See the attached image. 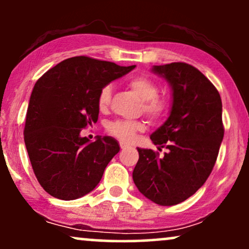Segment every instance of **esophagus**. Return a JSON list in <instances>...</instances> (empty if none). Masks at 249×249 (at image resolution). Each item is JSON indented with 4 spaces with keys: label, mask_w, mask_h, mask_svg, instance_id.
I'll list each match as a JSON object with an SVG mask.
<instances>
[{
    "label": "esophagus",
    "mask_w": 249,
    "mask_h": 249,
    "mask_svg": "<svg viewBox=\"0 0 249 249\" xmlns=\"http://www.w3.org/2000/svg\"><path fill=\"white\" fill-rule=\"evenodd\" d=\"M119 146H121V150H126V148L130 147L127 144H125V142H119Z\"/></svg>",
    "instance_id": "obj_1"
}]
</instances>
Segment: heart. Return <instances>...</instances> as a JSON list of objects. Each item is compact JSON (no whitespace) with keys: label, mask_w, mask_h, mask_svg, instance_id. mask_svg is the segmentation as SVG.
<instances>
[{"label":"heart","mask_w":249,"mask_h":249,"mask_svg":"<svg viewBox=\"0 0 249 249\" xmlns=\"http://www.w3.org/2000/svg\"><path fill=\"white\" fill-rule=\"evenodd\" d=\"M131 90L142 101V110L151 121L157 122L164 118L170 108V102L159 95V87L156 82L146 76H136L127 81ZM112 88L105 85L97 97V105L99 111H107L111 102ZM145 130L144 122L141 121H112L107 123V131L111 136L122 142H132L138 132Z\"/></svg>","instance_id":"1"}]
</instances>
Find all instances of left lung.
<instances>
[{
    "instance_id": "1",
    "label": "left lung",
    "mask_w": 249,
    "mask_h": 249,
    "mask_svg": "<svg viewBox=\"0 0 249 249\" xmlns=\"http://www.w3.org/2000/svg\"><path fill=\"white\" fill-rule=\"evenodd\" d=\"M152 71L164 77L173 91L170 117L151 134L154 145L168 151L159 157L138 148L132 177L147 199L173 206L193 196L212 172L225 132L222 103L210 79L187 63L154 65Z\"/></svg>"
}]
</instances>
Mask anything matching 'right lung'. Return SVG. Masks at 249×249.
I'll list each match as a JSON object with an SVG mask.
<instances>
[{"label":"right lung","instance_id":"add662e5","mask_svg":"<svg viewBox=\"0 0 249 249\" xmlns=\"http://www.w3.org/2000/svg\"><path fill=\"white\" fill-rule=\"evenodd\" d=\"M134 68L76 56L36 82L25 116L24 142L34 173L50 196L75 200L101 181L119 145L111 137L90 142L81 131L98 121L101 89Z\"/></svg>","mask_w":249,"mask_h":249}]
</instances>
